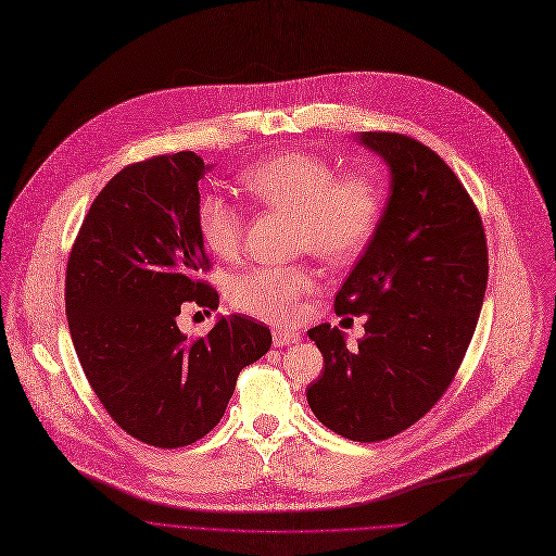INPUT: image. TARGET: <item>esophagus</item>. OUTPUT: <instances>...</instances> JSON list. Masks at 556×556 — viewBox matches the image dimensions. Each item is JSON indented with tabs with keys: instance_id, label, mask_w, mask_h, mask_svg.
Segmentation results:
<instances>
[{
	"instance_id": "34e87169",
	"label": "esophagus",
	"mask_w": 556,
	"mask_h": 556,
	"mask_svg": "<svg viewBox=\"0 0 556 556\" xmlns=\"http://www.w3.org/2000/svg\"><path fill=\"white\" fill-rule=\"evenodd\" d=\"M299 341V334L296 332H290V330H281V328H275L273 330V343L277 348H283V345H292Z\"/></svg>"
}]
</instances>
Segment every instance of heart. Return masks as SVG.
I'll list each match as a JSON object with an SVG mask.
<instances>
[{"label": "heart", "instance_id": "b5f03b06", "mask_svg": "<svg viewBox=\"0 0 556 556\" xmlns=\"http://www.w3.org/2000/svg\"><path fill=\"white\" fill-rule=\"evenodd\" d=\"M239 181L264 206L296 217V252L308 250L332 266L359 257L383 215V188L375 175H339L326 157L301 150H286L255 164ZM194 222L215 257H237L243 217L224 194H201ZM317 290V275L308 266H252L228 283L235 308L273 324H296Z\"/></svg>", "mask_w": 556, "mask_h": 556}]
</instances>
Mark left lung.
I'll list each match as a JSON object with an SVG mask.
<instances>
[{
	"label": "left lung",
	"instance_id": "obj_1",
	"mask_svg": "<svg viewBox=\"0 0 556 556\" xmlns=\"http://www.w3.org/2000/svg\"><path fill=\"white\" fill-rule=\"evenodd\" d=\"M390 168L379 228L334 296V313L366 317L348 348L339 328L308 330L324 375L306 390L332 432L383 441L417 424L443 396L472 341L488 286V245L475 201L421 141L362 132Z\"/></svg>",
	"mask_w": 556,
	"mask_h": 556
}]
</instances>
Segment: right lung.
Here are the masks:
<instances>
[{
	"mask_svg": "<svg viewBox=\"0 0 556 556\" xmlns=\"http://www.w3.org/2000/svg\"><path fill=\"white\" fill-rule=\"evenodd\" d=\"M208 166L192 150L122 168L92 201L66 266V317L84 375L113 421L155 447L206 437L224 417L239 372L273 334L245 315L219 317L188 339L186 304L217 311L197 232V181Z\"/></svg>",
	"mask_w": 556,
	"mask_h": 556,
	"instance_id": "add662e5",
	"label": "right lung"
}]
</instances>
